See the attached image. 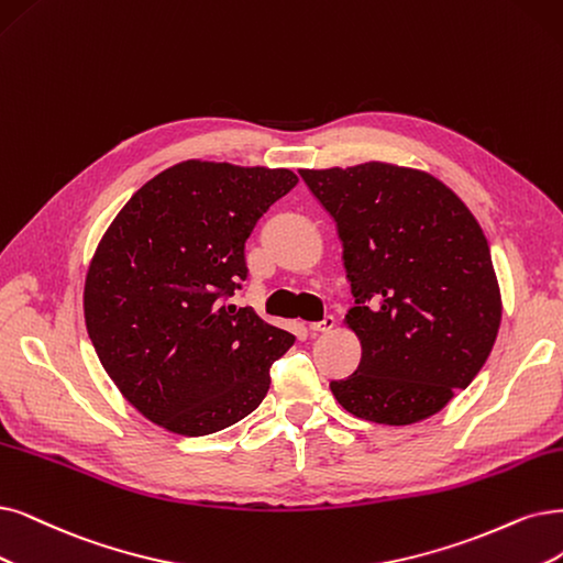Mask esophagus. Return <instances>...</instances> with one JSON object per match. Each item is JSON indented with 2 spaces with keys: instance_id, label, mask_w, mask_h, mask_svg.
<instances>
[{
  "instance_id": "esophagus-1",
  "label": "esophagus",
  "mask_w": 563,
  "mask_h": 563,
  "mask_svg": "<svg viewBox=\"0 0 563 563\" xmlns=\"http://www.w3.org/2000/svg\"><path fill=\"white\" fill-rule=\"evenodd\" d=\"M336 327V318L334 316H324L320 322H310L308 329L313 331V334H327V331H331Z\"/></svg>"
}]
</instances>
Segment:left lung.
I'll return each mask as SVG.
<instances>
[{
  "label": "left lung",
  "mask_w": 563,
  "mask_h": 563,
  "mask_svg": "<svg viewBox=\"0 0 563 563\" xmlns=\"http://www.w3.org/2000/svg\"><path fill=\"white\" fill-rule=\"evenodd\" d=\"M299 174L336 222L355 297L345 324L362 343V362L331 380V391L368 422L431 418L471 385L501 324L483 227L420 169L366 162Z\"/></svg>",
  "instance_id": "obj_1"
}]
</instances>
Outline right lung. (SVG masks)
<instances>
[{"mask_svg": "<svg viewBox=\"0 0 563 563\" xmlns=\"http://www.w3.org/2000/svg\"><path fill=\"white\" fill-rule=\"evenodd\" d=\"M299 178L187 159L145 183L101 236L82 310L97 357L143 418L180 435L227 429L266 397L295 336L229 303L245 241Z\"/></svg>", "mask_w": 563, "mask_h": 563, "instance_id": "add662e5", "label": "right lung"}]
</instances>
